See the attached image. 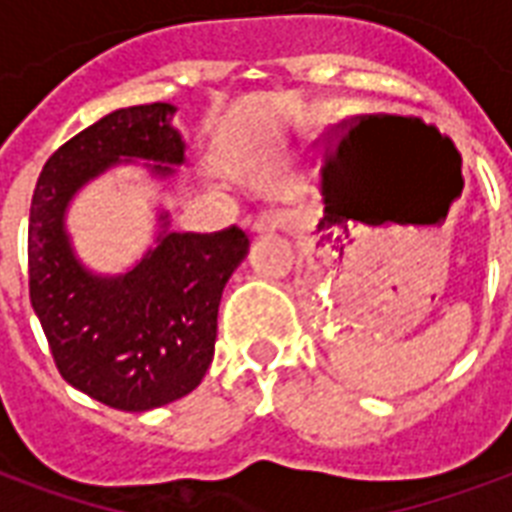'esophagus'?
I'll return each mask as SVG.
<instances>
[{"mask_svg": "<svg viewBox=\"0 0 512 512\" xmlns=\"http://www.w3.org/2000/svg\"><path fill=\"white\" fill-rule=\"evenodd\" d=\"M295 223L289 212H281V209H271V212H263V215L255 217L252 223V231L255 233H273V231H284L289 225Z\"/></svg>", "mask_w": 512, "mask_h": 512, "instance_id": "obj_1", "label": "esophagus"}]
</instances>
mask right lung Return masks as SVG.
Segmentation results:
<instances>
[{
	"instance_id": "add662e5",
	"label": "right lung",
	"mask_w": 512,
	"mask_h": 512,
	"mask_svg": "<svg viewBox=\"0 0 512 512\" xmlns=\"http://www.w3.org/2000/svg\"><path fill=\"white\" fill-rule=\"evenodd\" d=\"M172 114L170 103L119 108L74 135L44 164L28 215V295L52 361L68 385L124 412L170 404L199 385L215 356L225 281L249 247L239 225L164 231L119 279L90 276L71 255L63 212L79 185L119 156L183 162Z\"/></svg>"
}]
</instances>
